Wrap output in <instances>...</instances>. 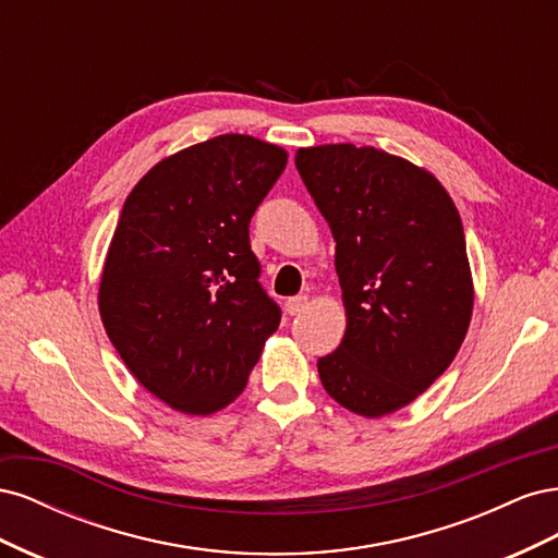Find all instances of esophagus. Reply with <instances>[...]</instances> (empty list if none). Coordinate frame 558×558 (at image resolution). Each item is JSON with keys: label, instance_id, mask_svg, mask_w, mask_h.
Listing matches in <instances>:
<instances>
[{"label": "esophagus", "instance_id": "1", "mask_svg": "<svg viewBox=\"0 0 558 558\" xmlns=\"http://www.w3.org/2000/svg\"><path fill=\"white\" fill-rule=\"evenodd\" d=\"M305 307H307V295H293V298H289V300L283 302V310H286V314H289V316L302 314V312H305Z\"/></svg>", "mask_w": 558, "mask_h": 558}]
</instances>
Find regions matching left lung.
Returning a JSON list of instances; mask_svg holds the SVG:
<instances>
[{"mask_svg": "<svg viewBox=\"0 0 558 558\" xmlns=\"http://www.w3.org/2000/svg\"><path fill=\"white\" fill-rule=\"evenodd\" d=\"M295 167L332 230L347 307L320 384L361 416L391 414L445 373L468 332L461 216L433 174L373 146L300 148Z\"/></svg>", "mask_w": 558, "mask_h": 558, "instance_id": "left-lung-1", "label": "left lung"}]
</instances>
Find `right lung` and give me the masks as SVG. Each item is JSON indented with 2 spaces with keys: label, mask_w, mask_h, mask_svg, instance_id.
I'll return each instance as SVG.
<instances>
[{
  "label": "right lung",
  "mask_w": 558,
  "mask_h": 558,
  "mask_svg": "<svg viewBox=\"0 0 558 558\" xmlns=\"http://www.w3.org/2000/svg\"><path fill=\"white\" fill-rule=\"evenodd\" d=\"M286 150L221 134L158 162L128 195L99 283V314L144 388L185 414L238 398L279 328L248 223Z\"/></svg>",
  "instance_id": "obj_1"
}]
</instances>
